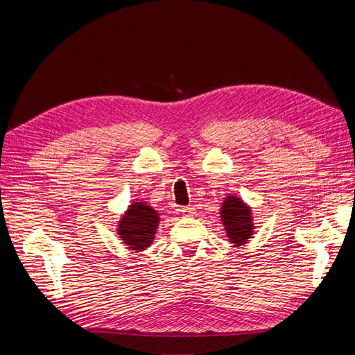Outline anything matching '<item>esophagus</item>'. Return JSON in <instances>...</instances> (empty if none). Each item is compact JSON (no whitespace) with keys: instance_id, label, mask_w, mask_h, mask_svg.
Instances as JSON below:
<instances>
[{"instance_id":"obj_1","label":"esophagus","mask_w":355,"mask_h":355,"mask_svg":"<svg viewBox=\"0 0 355 355\" xmlns=\"http://www.w3.org/2000/svg\"><path fill=\"white\" fill-rule=\"evenodd\" d=\"M180 211H182V214H184V216H192V214L196 213V209H194V206H185V207L180 209Z\"/></svg>"}]
</instances>
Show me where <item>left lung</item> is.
Instances as JSON below:
<instances>
[{"label": "left lung", "instance_id": "8db88e82", "mask_svg": "<svg viewBox=\"0 0 355 355\" xmlns=\"http://www.w3.org/2000/svg\"><path fill=\"white\" fill-rule=\"evenodd\" d=\"M220 214L225 230H227L228 237L232 243L243 244L247 241V239H250L253 232L250 211L240 198L228 197L227 201L223 202Z\"/></svg>", "mask_w": 355, "mask_h": 355}]
</instances>
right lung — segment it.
<instances>
[{
  "mask_svg": "<svg viewBox=\"0 0 355 355\" xmlns=\"http://www.w3.org/2000/svg\"><path fill=\"white\" fill-rule=\"evenodd\" d=\"M158 213L145 202H133L120 222L118 234L132 250H142L153 243Z\"/></svg>",
  "mask_w": 355,
  "mask_h": 355,
  "instance_id": "obj_1",
  "label": "right lung"
}]
</instances>
